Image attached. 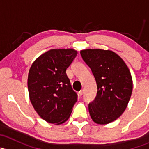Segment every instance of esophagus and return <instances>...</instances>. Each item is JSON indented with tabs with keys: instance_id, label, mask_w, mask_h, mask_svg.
I'll return each mask as SVG.
<instances>
[{
	"instance_id": "34e87169",
	"label": "esophagus",
	"mask_w": 149,
	"mask_h": 149,
	"mask_svg": "<svg viewBox=\"0 0 149 149\" xmlns=\"http://www.w3.org/2000/svg\"><path fill=\"white\" fill-rule=\"evenodd\" d=\"M84 89H82V90H81L80 91H79V95H80V96H82V95H83V94H84Z\"/></svg>"
}]
</instances>
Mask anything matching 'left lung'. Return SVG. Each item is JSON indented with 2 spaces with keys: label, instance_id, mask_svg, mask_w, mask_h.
Wrapping results in <instances>:
<instances>
[{
  "label": "left lung",
  "instance_id": "obj_1",
  "mask_svg": "<svg viewBox=\"0 0 149 149\" xmlns=\"http://www.w3.org/2000/svg\"><path fill=\"white\" fill-rule=\"evenodd\" d=\"M91 68L97 85V94L88 104V112L97 124L116 120L125 110L133 91V79L128 67L113 51L85 49L80 51Z\"/></svg>",
  "mask_w": 149,
  "mask_h": 149
}]
</instances>
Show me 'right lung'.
I'll return each mask as SVG.
<instances>
[{"label":"right lung","instance_id":"obj_1","mask_svg":"<svg viewBox=\"0 0 149 149\" xmlns=\"http://www.w3.org/2000/svg\"><path fill=\"white\" fill-rule=\"evenodd\" d=\"M72 48L51 49L33 62L28 74L29 100L44 120L61 125L70 118L77 102L66 69L77 55Z\"/></svg>","mask_w":149,"mask_h":149}]
</instances>
